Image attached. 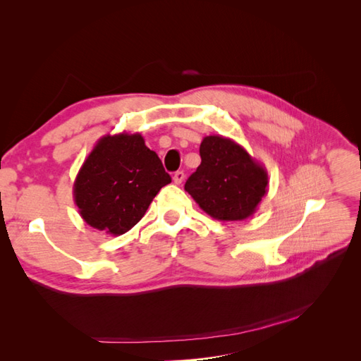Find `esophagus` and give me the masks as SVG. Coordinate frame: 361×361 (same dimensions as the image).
Returning <instances> with one entry per match:
<instances>
[{
    "instance_id": "esophagus-1",
    "label": "esophagus",
    "mask_w": 361,
    "mask_h": 361,
    "mask_svg": "<svg viewBox=\"0 0 361 361\" xmlns=\"http://www.w3.org/2000/svg\"><path fill=\"white\" fill-rule=\"evenodd\" d=\"M183 179H185V173L183 171H176V173L173 174V182L176 183V185H180L183 182Z\"/></svg>"
}]
</instances>
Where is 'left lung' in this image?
Masks as SVG:
<instances>
[{
    "mask_svg": "<svg viewBox=\"0 0 361 361\" xmlns=\"http://www.w3.org/2000/svg\"><path fill=\"white\" fill-rule=\"evenodd\" d=\"M200 158L185 183L195 203L218 221H241L253 215L268 191L267 169L223 135L204 137Z\"/></svg>",
    "mask_w": 361,
    "mask_h": 361,
    "instance_id": "8db88e82",
    "label": "left lung"
}]
</instances>
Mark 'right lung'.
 <instances>
[{
    "label": "right lung",
    "mask_w": 361,
    "mask_h": 361,
    "mask_svg": "<svg viewBox=\"0 0 361 361\" xmlns=\"http://www.w3.org/2000/svg\"><path fill=\"white\" fill-rule=\"evenodd\" d=\"M170 182V174L141 134H108L97 140L76 174L73 200L87 224L118 236L143 218Z\"/></svg>",
    "instance_id": "1"
}]
</instances>
